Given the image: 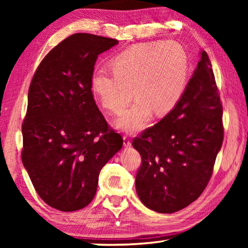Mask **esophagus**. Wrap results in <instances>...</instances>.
<instances>
[{
    "label": "esophagus",
    "instance_id": "34e87169",
    "mask_svg": "<svg viewBox=\"0 0 248 248\" xmlns=\"http://www.w3.org/2000/svg\"><path fill=\"white\" fill-rule=\"evenodd\" d=\"M123 139H124V145L125 146V148H130V146H131V141L129 140V138L124 137Z\"/></svg>",
    "mask_w": 248,
    "mask_h": 248
}]
</instances>
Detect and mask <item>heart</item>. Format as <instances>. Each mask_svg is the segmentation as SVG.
Listing matches in <instances>:
<instances>
[{"label":"heart","mask_w":248,"mask_h":248,"mask_svg":"<svg viewBox=\"0 0 248 248\" xmlns=\"http://www.w3.org/2000/svg\"><path fill=\"white\" fill-rule=\"evenodd\" d=\"M109 68L111 72L97 69L92 73V94L111 114H120L132 93L137 96L136 102L114 121L116 129L136 133L148 125L153 111L163 116L178 104L187 85L189 60L178 44L150 41L116 54Z\"/></svg>","instance_id":"obj_1"}]
</instances>
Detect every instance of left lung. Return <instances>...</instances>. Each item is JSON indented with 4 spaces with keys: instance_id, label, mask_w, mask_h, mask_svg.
I'll list each match as a JSON object with an SVG mask.
<instances>
[{
    "instance_id": "left-lung-1",
    "label": "left lung",
    "mask_w": 248,
    "mask_h": 248,
    "mask_svg": "<svg viewBox=\"0 0 248 248\" xmlns=\"http://www.w3.org/2000/svg\"><path fill=\"white\" fill-rule=\"evenodd\" d=\"M222 105L203 50L182 98L132 145L142 157L136 189L146 208L179 211L202 194L223 142Z\"/></svg>"
}]
</instances>
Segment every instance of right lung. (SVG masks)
Returning a JSON list of instances; mask_svg holds the SVG:
<instances>
[{
  "label": "right lung",
  "mask_w": 248,
  "mask_h": 248,
  "mask_svg": "<svg viewBox=\"0 0 248 248\" xmlns=\"http://www.w3.org/2000/svg\"><path fill=\"white\" fill-rule=\"evenodd\" d=\"M118 40L74 33L41 61L28 92L22 161L37 194L63 212L86 207L100 170L123 148L108 128L90 81L98 54Z\"/></svg>",
  "instance_id": "1"
}]
</instances>
